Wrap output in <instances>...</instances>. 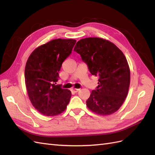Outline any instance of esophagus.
Returning a JSON list of instances; mask_svg holds the SVG:
<instances>
[{
  "label": "esophagus",
  "instance_id": "obj_1",
  "mask_svg": "<svg viewBox=\"0 0 155 155\" xmlns=\"http://www.w3.org/2000/svg\"><path fill=\"white\" fill-rule=\"evenodd\" d=\"M80 91L79 88H71V91L73 92V93H77V92H78Z\"/></svg>",
  "mask_w": 155,
  "mask_h": 155
}]
</instances>
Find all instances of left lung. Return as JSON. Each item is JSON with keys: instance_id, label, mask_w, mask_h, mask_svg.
Masks as SVG:
<instances>
[{"instance_id": "left-lung-1", "label": "left lung", "mask_w": 155, "mask_h": 155, "mask_svg": "<svg viewBox=\"0 0 155 155\" xmlns=\"http://www.w3.org/2000/svg\"><path fill=\"white\" fill-rule=\"evenodd\" d=\"M74 51L81 55L91 74L98 77L87 107L103 116L113 114L124 103L129 88L130 68L123 52L111 42L96 37L81 39Z\"/></svg>"}]
</instances>
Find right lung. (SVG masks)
Listing matches in <instances>:
<instances>
[{
	"label": "right lung",
	"mask_w": 155,
	"mask_h": 155,
	"mask_svg": "<svg viewBox=\"0 0 155 155\" xmlns=\"http://www.w3.org/2000/svg\"><path fill=\"white\" fill-rule=\"evenodd\" d=\"M74 39H54L37 48L27 60L25 81L32 104L46 116L62 113L69 103L71 92L57 84L62 62L71 54Z\"/></svg>",
	"instance_id": "obj_1"
}]
</instances>
